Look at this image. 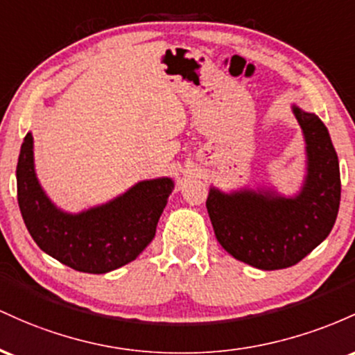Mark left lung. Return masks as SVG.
Returning a JSON list of instances; mask_svg holds the SVG:
<instances>
[{"label":"left lung","mask_w":355,"mask_h":355,"mask_svg":"<svg viewBox=\"0 0 355 355\" xmlns=\"http://www.w3.org/2000/svg\"><path fill=\"white\" fill-rule=\"evenodd\" d=\"M305 141L300 191L273 188L225 191L211 186L206 208L216 240L231 257L260 270L293 266L334 228L340 205V171L327 127L315 114L292 105Z\"/></svg>","instance_id":"obj_1"}]
</instances>
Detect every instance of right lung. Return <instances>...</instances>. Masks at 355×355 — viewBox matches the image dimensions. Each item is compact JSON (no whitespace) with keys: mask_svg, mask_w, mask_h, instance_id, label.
Masks as SVG:
<instances>
[{"mask_svg":"<svg viewBox=\"0 0 355 355\" xmlns=\"http://www.w3.org/2000/svg\"><path fill=\"white\" fill-rule=\"evenodd\" d=\"M18 205L35 243L60 263L83 273H107L134 261L153 241L171 178L146 179L117 198L80 213L60 209L40 184L33 135L26 134L17 166Z\"/></svg>","mask_w":355,"mask_h":355,"instance_id":"add662e5","label":"right lung"}]
</instances>
